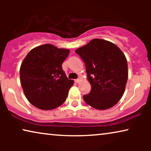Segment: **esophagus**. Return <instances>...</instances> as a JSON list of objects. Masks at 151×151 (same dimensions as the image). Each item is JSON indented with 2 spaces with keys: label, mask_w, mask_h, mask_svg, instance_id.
<instances>
[{
  "label": "esophagus",
  "mask_w": 151,
  "mask_h": 151,
  "mask_svg": "<svg viewBox=\"0 0 151 151\" xmlns=\"http://www.w3.org/2000/svg\"><path fill=\"white\" fill-rule=\"evenodd\" d=\"M80 81H81V78H78V79L75 80V82H76V83H80Z\"/></svg>",
  "instance_id": "obj_1"
}]
</instances>
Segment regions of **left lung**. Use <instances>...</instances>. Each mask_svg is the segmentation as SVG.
Masks as SVG:
<instances>
[{
  "label": "left lung",
  "mask_w": 151,
  "mask_h": 151,
  "mask_svg": "<svg viewBox=\"0 0 151 151\" xmlns=\"http://www.w3.org/2000/svg\"><path fill=\"white\" fill-rule=\"evenodd\" d=\"M85 63L87 80L91 86L83 96L89 106L106 110L122 97L128 80V64L124 54L109 41L95 38L76 50Z\"/></svg>",
  "instance_id": "obj_1"
}]
</instances>
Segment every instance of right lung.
I'll list each match as a JSON object with an SVG mask.
<instances>
[{
    "label": "right lung",
    "mask_w": 151,
    "mask_h": 151,
    "mask_svg": "<svg viewBox=\"0 0 151 151\" xmlns=\"http://www.w3.org/2000/svg\"><path fill=\"white\" fill-rule=\"evenodd\" d=\"M69 54V49L45 44L32 49L24 58L20 83L26 98L36 108L52 110L65 102L73 84L62 68Z\"/></svg>",
    "instance_id": "1"
}]
</instances>
